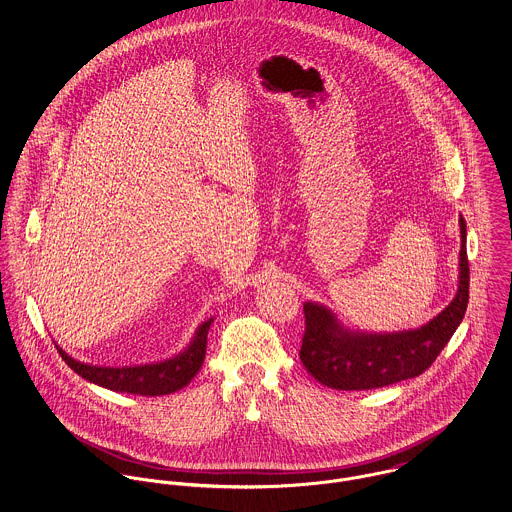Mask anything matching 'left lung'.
Wrapping results in <instances>:
<instances>
[{"label": "left lung", "instance_id": "left-lung-1", "mask_svg": "<svg viewBox=\"0 0 512 512\" xmlns=\"http://www.w3.org/2000/svg\"><path fill=\"white\" fill-rule=\"evenodd\" d=\"M459 286L453 301L430 323L400 333H359L345 329L337 317L319 303H305V333L299 359L321 384L337 390H370L422 374L438 359L469 301L467 226L463 217Z\"/></svg>", "mask_w": 512, "mask_h": 512}]
</instances>
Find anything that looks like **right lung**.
<instances>
[{"label": "right lung", "instance_id": "obj_1", "mask_svg": "<svg viewBox=\"0 0 512 512\" xmlns=\"http://www.w3.org/2000/svg\"><path fill=\"white\" fill-rule=\"evenodd\" d=\"M211 323L213 319L205 321L197 329L191 345L183 353H179L169 361L153 363V365L120 366V368L84 365V363H78L73 357H69L59 345L55 347L63 357V361L88 382H94L114 392H128L138 396H163L187 386L203 366Z\"/></svg>", "mask_w": 512, "mask_h": 512}]
</instances>
